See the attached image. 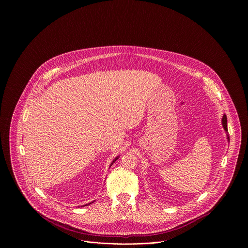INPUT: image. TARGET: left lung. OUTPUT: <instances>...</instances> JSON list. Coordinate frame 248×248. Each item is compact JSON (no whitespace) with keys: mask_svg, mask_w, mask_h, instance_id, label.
Returning <instances> with one entry per match:
<instances>
[{"mask_svg":"<svg viewBox=\"0 0 248 248\" xmlns=\"http://www.w3.org/2000/svg\"><path fill=\"white\" fill-rule=\"evenodd\" d=\"M221 124H222V127L226 133V138H227V140L229 141V136H228V130H227V117L225 114H223L222 118H221Z\"/></svg>","mask_w":248,"mask_h":248,"instance_id":"obj_1","label":"left lung"}]
</instances>
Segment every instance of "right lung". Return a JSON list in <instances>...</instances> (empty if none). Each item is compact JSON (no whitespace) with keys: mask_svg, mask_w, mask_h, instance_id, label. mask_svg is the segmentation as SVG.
Instances as JSON below:
<instances>
[{"mask_svg":"<svg viewBox=\"0 0 248 248\" xmlns=\"http://www.w3.org/2000/svg\"><path fill=\"white\" fill-rule=\"evenodd\" d=\"M118 158H119V155H118V156H116V157H114V159H113V160H112V161H111V163H110V165H109V167H110V166H111V164H112V163H113V162H114V161H116V160H117V159H118ZM93 202H90V203H88V204H85V205H83V206H86V205H89V204H91V203H93ZM81 207H82V206H81Z\"/></svg>","mask_w":248,"mask_h":248,"instance_id":"1","label":"right lung"}]
</instances>
